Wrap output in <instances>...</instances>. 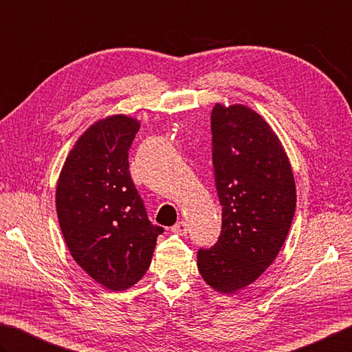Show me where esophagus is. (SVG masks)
<instances>
[{
	"label": "esophagus",
	"instance_id": "1",
	"mask_svg": "<svg viewBox=\"0 0 352 352\" xmlns=\"http://www.w3.org/2000/svg\"><path fill=\"white\" fill-rule=\"evenodd\" d=\"M171 231H173V233L181 234V236H187V233H188V223L185 222V221H179L177 223L173 225V227H171Z\"/></svg>",
	"mask_w": 352,
	"mask_h": 352
}]
</instances>
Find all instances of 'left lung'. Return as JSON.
Returning <instances> with one entry per match:
<instances>
[{"label":"left lung","instance_id":"1","mask_svg":"<svg viewBox=\"0 0 352 352\" xmlns=\"http://www.w3.org/2000/svg\"><path fill=\"white\" fill-rule=\"evenodd\" d=\"M211 135L222 230L213 247L197 251V268L210 287L234 293L279 254L296 211V185L279 138L256 111L216 104Z\"/></svg>","mask_w":352,"mask_h":352}]
</instances>
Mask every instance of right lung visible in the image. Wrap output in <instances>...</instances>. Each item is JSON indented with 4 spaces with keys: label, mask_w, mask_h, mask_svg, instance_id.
<instances>
[{
    "label": "right lung",
    "mask_w": 352,
    "mask_h": 352,
    "mask_svg": "<svg viewBox=\"0 0 352 352\" xmlns=\"http://www.w3.org/2000/svg\"><path fill=\"white\" fill-rule=\"evenodd\" d=\"M138 130L136 119L124 115L95 122L70 150L56 187L58 221L72 257L113 291L141 279L164 233L148 221L129 170Z\"/></svg>",
    "instance_id": "add662e5"
}]
</instances>
